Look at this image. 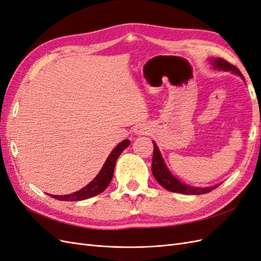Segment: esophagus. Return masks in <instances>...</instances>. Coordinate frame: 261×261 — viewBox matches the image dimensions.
<instances>
[{
  "label": "esophagus",
  "instance_id": "esophagus-1",
  "mask_svg": "<svg viewBox=\"0 0 261 261\" xmlns=\"http://www.w3.org/2000/svg\"><path fill=\"white\" fill-rule=\"evenodd\" d=\"M135 133L137 134V135H147V134L149 133L148 126H146V125H144V124H141V125L136 126Z\"/></svg>",
  "mask_w": 261,
  "mask_h": 261
}]
</instances>
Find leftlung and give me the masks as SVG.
Returning a JSON list of instances; mask_svg holds the SVG:
<instances>
[{
  "label": "left lung",
  "instance_id": "obj_1",
  "mask_svg": "<svg viewBox=\"0 0 261 261\" xmlns=\"http://www.w3.org/2000/svg\"><path fill=\"white\" fill-rule=\"evenodd\" d=\"M211 62L212 64L215 65V68L223 69V70H232L233 73L240 75L245 81V78L239 70V68L232 65L231 63H228L221 58L213 59L211 60ZM151 169H152V174L154 178L158 180V183H159L161 186H163L165 189H168V191L173 193H179V194H185V195H201V194H207L211 192L212 189L218 187V185H216L213 187L198 188V187H192V186H187L185 184H181L180 181L173 176L170 173V171L168 170L167 165L164 164V161L162 159L159 149H158L154 143H153V156H152Z\"/></svg>",
  "mask_w": 261,
  "mask_h": 261
}]
</instances>
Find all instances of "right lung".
Here are the masks:
<instances>
[{
    "mask_svg": "<svg viewBox=\"0 0 261 261\" xmlns=\"http://www.w3.org/2000/svg\"><path fill=\"white\" fill-rule=\"evenodd\" d=\"M128 145H129V141L127 139H125L122 141V143L118 144L112 150V152L110 153V155L108 156V159H107L103 167H102L101 171L99 172V174L94 177L93 180H91L86 187L82 188L81 191H78L73 194H69V195H64V196H55V195H50V196L52 197V198L58 199V200L78 201V200H84L87 198H90V197H93V196L102 193L109 186L110 181H111V179L113 177L115 162L117 160L118 155L123 152L124 149L128 147Z\"/></svg>",
    "mask_w": 261,
    "mask_h": 261,
    "instance_id": "1",
    "label": "right lung"
}]
</instances>
